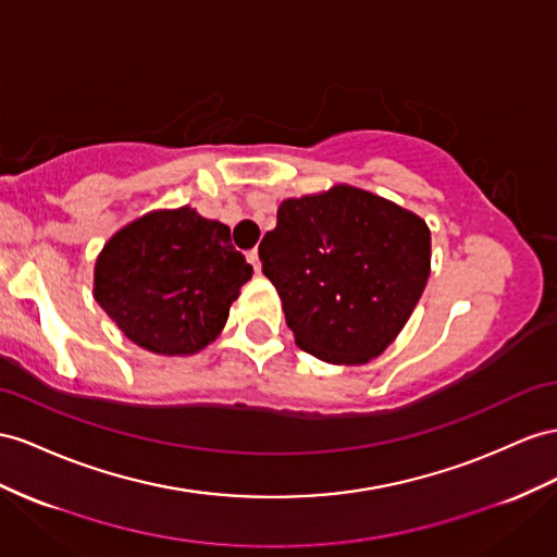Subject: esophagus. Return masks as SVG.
<instances>
[{"label": "esophagus", "instance_id": "esophagus-1", "mask_svg": "<svg viewBox=\"0 0 557 557\" xmlns=\"http://www.w3.org/2000/svg\"><path fill=\"white\" fill-rule=\"evenodd\" d=\"M247 261L253 265V270H261V261H259V251L251 249L247 251Z\"/></svg>", "mask_w": 557, "mask_h": 557}]
</instances>
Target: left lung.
<instances>
[{
  "label": "left lung",
  "mask_w": 557,
  "mask_h": 557,
  "mask_svg": "<svg viewBox=\"0 0 557 557\" xmlns=\"http://www.w3.org/2000/svg\"><path fill=\"white\" fill-rule=\"evenodd\" d=\"M298 348L364 364L403 332L431 275V233L414 213L350 185L287 199L259 245Z\"/></svg>",
  "instance_id": "8db88e82"
}]
</instances>
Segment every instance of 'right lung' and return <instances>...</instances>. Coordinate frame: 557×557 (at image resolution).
Instances as JSON below:
<instances>
[{"label":"right lung","mask_w":557,"mask_h":557,"mask_svg":"<svg viewBox=\"0 0 557 557\" xmlns=\"http://www.w3.org/2000/svg\"><path fill=\"white\" fill-rule=\"evenodd\" d=\"M249 277L231 227L181 207L152 211L108 242L96 261L94 296L136 346L190 355L219 336Z\"/></svg>","instance_id":"1"}]
</instances>
